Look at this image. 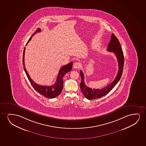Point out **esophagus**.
Returning a JSON list of instances; mask_svg holds the SVG:
<instances>
[{"label":"esophagus","mask_w":146,"mask_h":146,"mask_svg":"<svg viewBox=\"0 0 146 146\" xmlns=\"http://www.w3.org/2000/svg\"><path fill=\"white\" fill-rule=\"evenodd\" d=\"M73 67H74V68H75V69H78V68H80V63H78V62H75V63H74V64H73Z\"/></svg>","instance_id":"obj_1"}]
</instances>
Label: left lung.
I'll list each match as a JSON object with an SVG mask.
<instances>
[{"mask_svg": "<svg viewBox=\"0 0 146 146\" xmlns=\"http://www.w3.org/2000/svg\"><path fill=\"white\" fill-rule=\"evenodd\" d=\"M107 50L110 52H113L115 54L118 60L119 70L116 78L114 81L109 85L102 88L99 89H93L89 88L84 83V76L83 73L81 70L80 72V76L81 77V82L80 84V89L82 94L87 99L89 100H93L97 98H101L106 95L112 90L114 86L118 83L122 76L123 67H124V57L123 52L122 51V48L120 45V42L117 38L112 33L111 40L108 45Z\"/></svg>", "mask_w": 146, "mask_h": 146, "instance_id": "obj_1", "label": "left lung"}]
</instances>
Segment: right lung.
<instances>
[{"mask_svg":"<svg viewBox=\"0 0 146 146\" xmlns=\"http://www.w3.org/2000/svg\"><path fill=\"white\" fill-rule=\"evenodd\" d=\"M40 31H41V30H40V28H38L36 30V31H35L34 33L32 34V36L30 37L27 43L30 41L32 37L34 36L35 34L37 33V32H39ZM25 49V48H24L23 54V65L24 66L23 68H24V71L25 72L28 80H29L32 87L34 88V89L36 90L37 92H38L39 94L44 96L46 98H54L57 97L62 92L63 85V76L67 72H69L72 70V62H71L69 64H67L66 65H64L60 69L59 73H58L57 78L56 79V83L54 85L50 86H42V85H38V84H36V83H35L32 79L30 78V76L29 75V74L26 71V68L25 67V64H24Z\"/></svg>","mask_w":146,"mask_h":146,"instance_id":"add662e5","label":"right lung"}]
</instances>
